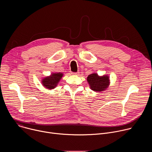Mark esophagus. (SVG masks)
Segmentation results:
<instances>
[{"label":"esophagus","instance_id":"obj_1","mask_svg":"<svg viewBox=\"0 0 152 152\" xmlns=\"http://www.w3.org/2000/svg\"><path fill=\"white\" fill-rule=\"evenodd\" d=\"M72 74L73 75H78L79 74V72H75V73L73 72V73H72Z\"/></svg>","mask_w":152,"mask_h":152}]
</instances>
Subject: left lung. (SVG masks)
I'll return each mask as SVG.
<instances>
[{
	"instance_id": "left-lung-1",
	"label": "left lung",
	"mask_w": 152,
	"mask_h": 152,
	"mask_svg": "<svg viewBox=\"0 0 152 152\" xmlns=\"http://www.w3.org/2000/svg\"><path fill=\"white\" fill-rule=\"evenodd\" d=\"M87 81L90 88L94 91H103L110 85L109 77L107 76L100 77L96 73L88 75Z\"/></svg>"
}]
</instances>
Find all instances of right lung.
<instances>
[{"label": "right lung", "mask_w": 152, "mask_h": 152, "mask_svg": "<svg viewBox=\"0 0 152 152\" xmlns=\"http://www.w3.org/2000/svg\"><path fill=\"white\" fill-rule=\"evenodd\" d=\"M62 75L63 74L61 73H53L51 75V76L43 79L42 83L46 88L53 89L56 87V86L61 79Z\"/></svg>", "instance_id": "add662e5"}]
</instances>
